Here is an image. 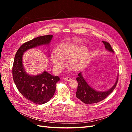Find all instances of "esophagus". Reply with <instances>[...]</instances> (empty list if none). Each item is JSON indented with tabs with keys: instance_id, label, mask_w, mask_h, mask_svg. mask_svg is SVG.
<instances>
[{
	"instance_id": "34e87169",
	"label": "esophagus",
	"mask_w": 132,
	"mask_h": 132,
	"mask_svg": "<svg viewBox=\"0 0 132 132\" xmlns=\"http://www.w3.org/2000/svg\"><path fill=\"white\" fill-rule=\"evenodd\" d=\"M63 79L64 80H66V81H70L71 80V79L70 78H69V77H66V78H63Z\"/></svg>"
}]
</instances>
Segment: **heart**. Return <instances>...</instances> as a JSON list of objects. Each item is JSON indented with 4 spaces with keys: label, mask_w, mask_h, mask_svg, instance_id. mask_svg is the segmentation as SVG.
<instances>
[{
    "label": "heart",
    "mask_w": 132,
    "mask_h": 132,
    "mask_svg": "<svg viewBox=\"0 0 132 132\" xmlns=\"http://www.w3.org/2000/svg\"><path fill=\"white\" fill-rule=\"evenodd\" d=\"M89 54L85 47L72 43H64L51 55V61L55 69L64 65V61H68V67L73 70H78L85 65Z\"/></svg>",
    "instance_id": "b5f03b06"
}]
</instances>
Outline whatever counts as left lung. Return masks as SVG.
Masks as SVG:
<instances>
[{
  "label": "left lung",
  "mask_w": 132,
  "mask_h": 132,
  "mask_svg": "<svg viewBox=\"0 0 132 132\" xmlns=\"http://www.w3.org/2000/svg\"><path fill=\"white\" fill-rule=\"evenodd\" d=\"M102 42L105 45L107 50L114 53V51L109 42L106 41H102ZM118 79V75L114 85L110 90L103 92L97 91L92 88L88 85V84L86 82L84 78H83L81 72H80L78 74V77L77 78L78 85L77 93H76V96L78 98L85 104L97 103L106 98L113 91L117 85Z\"/></svg>",
  "instance_id": "8db88e82"
}]
</instances>
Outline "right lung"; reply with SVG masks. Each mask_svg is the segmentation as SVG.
<instances>
[{"instance_id":"1","label":"right lung","mask_w":132,"mask_h":132,"mask_svg":"<svg viewBox=\"0 0 132 132\" xmlns=\"http://www.w3.org/2000/svg\"><path fill=\"white\" fill-rule=\"evenodd\" d=\"M52 37L53 35H51L42 36L24 43L16 52L14 58L12 72L16 86L23 97L36 104L42 105L50 100L60 79L46 71L36 76L29 75L23 69L22 55L28 50L49 44Z\"/></svg>"}]
</instances>
